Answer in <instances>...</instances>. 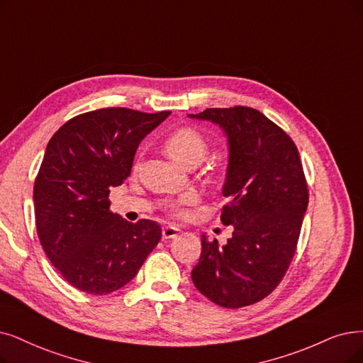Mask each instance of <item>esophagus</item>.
<instances>
[{
  "instance_id": "1",
  "label": "esophagus",
  "mask_w": 363,
  "mask_h": 363,
  "mask_svg": "<svg viewBox=\"0 0 363 363\" xmlns=\"http://www.w3.org/2000/svg\"><path fill=\"white\" fill-rule=\"evenodd\" d=\"M179 232H180V229H179L177 226L167 225V226H164V229H162V238H164V240H171V238H174V237H177Z\"/></svg>"
}]
</instances>
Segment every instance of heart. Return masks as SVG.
Wrapping results in <instances>:
<instances>
[{
  "mask_svg": "<svg viewBox=\"0 0 363 363\" xmlns=\"http://www.w3.org/2000/svg\"><path fill=\"white\" fill-rule=\"evenodd\" d=\"M165 152L183 167L198 165L204 161L208 153V140L196 128L182 126L172 131L164 141ZM194 202L192 195H183L177 201L168 204L169 211L177 217H186V207Z\"/></svg>",
  "mask_w": 363,
  "mask_h": 363,
  "instance_id": "heart-1",
  "label": "heart"
}]
</instances>
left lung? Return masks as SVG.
<instances>
[{"mask_svg":"<svg viewBox=\"0 0 363 363\" xmlns=\"http://www.w3.org/2000/svg\"><path fill=\"white\" fill-rule=\"evenodd\" d=\"M228 135L229 164L220 220L234 232L225 245L201 240L192 281L211 302L241 308L280 284L296 252L308 186L294 140L265 114L244 106L207 108Z\"/></svg>","mask_w":363,"mask_h":363,"instance_id":"1","label":"left lung"}]
</instances>
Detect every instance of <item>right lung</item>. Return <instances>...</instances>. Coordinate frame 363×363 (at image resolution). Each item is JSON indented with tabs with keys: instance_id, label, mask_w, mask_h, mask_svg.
Segmentation results:
<instances>
[{
	"instance_id": "obj_1",
	"label": "right lung",
	"mask_w": 363,
	"mask_h": 363,
	"mask_svg": "<svg viewBox=\"0 0 363 363\" xmlns=\"http://www.w3.org/2000/svg\"><path fill=\"white\" fill-rule=\"evenodd\" d=\"M169 111H88L50 138L34 183L35 226L53 267L79 291L107 295L131 281L162 237L161 225L110 211V187L131 174L138 144Z\"/></svg>"
}]
</instances>
